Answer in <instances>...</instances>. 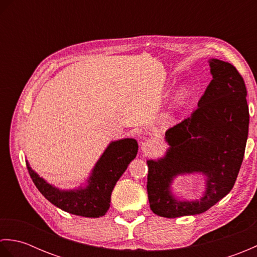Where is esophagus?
Instances as JSON below:
<instances>
[{
  "mask_svg": "<svg viewBox=\"0 0 257 257\" xmlns=\"http://www.w3.org/2000/svg\"><path fill=\"white\" fill-rule=\"evenodd\" d=\"M157 148H158V144L156 140L147 139L143 144H141V150H143V152H145L146 155L154 154V152L157 150Z\"/></svg>",
  "mask_w": 257,
  "mask_h": 257,
  "instance_id": "obj_1",
  "label": "esophagus"
}]
</instances>
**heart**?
<instances>
[{
  "label": "heart",
  "mask_w": 257,
  "mask_h": 257,
  "mask_svg": "<svg viewBox=\"0 0 257 257\" xmlns=\"http://www.w3.org/2000/svg\"><path fill=\"white\" fill-rule=\"evenodd\" d=\"M189 90H190V87H189V85H187V84H182L181 86L179 87L178 90H177V94H176V96H177V99H178V100H182V99H184V98L188 96V94H189Z\"/></svg>",
  "instance_id": "b5f03b06"
}]
</instances>
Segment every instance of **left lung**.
I'll return each instance as SVG.
<instances>
[{
	"mask_svg": "<svg viewBox=\"0 0 257 257\" xmlns=\"http://www.w3.org/2000/svg\"><path fill=\"white\" fill-rule=\"evenodd\" d=\"M212 80L198 108L166 132L168 149L159 159L147 160V191L155 214L174 217L209 210L232 190L241 168L248 135L246 87L232 64L209 59ZM200 174L205 191L199 199L176 197L178 176Z\"/></svg>",
	"mask_w": 257,
	"mask_h": 257,
	"instance_id": "left-lung-1",
	"label": "left lung"
}]
</instances>
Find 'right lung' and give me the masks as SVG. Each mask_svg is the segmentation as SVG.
Wrapping results in <instances>:
<instances>
[{
    "label": "right lung",
    "mask_w": 257,
    "mask_h": 257,
    "mask_svg": "<svg viewBox=\"0 0 257 257\" xmlns=\"http://www.w3.org/2000/svg\"><path fill=\"white\" fill-rule=\"evenodd\" d=\"M137 152L138 143L134 138L111 141L91 169L86 182L69 190L48 183L33 170L29 161H26V166L36 188L52 204L75 215L100 217L109 210L114 185Z\"/></svg>",
    "instance_id": "obj_1"
}]
</instances>
